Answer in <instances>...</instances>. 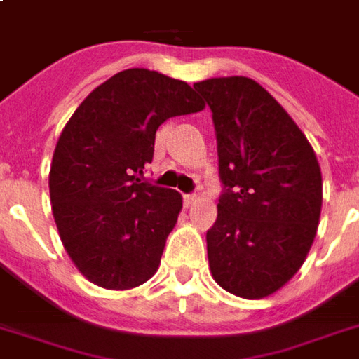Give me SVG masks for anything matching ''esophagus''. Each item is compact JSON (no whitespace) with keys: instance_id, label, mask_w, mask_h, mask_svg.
<instances>
[{"instance_id":"esophagus-1","label":"esophagus","mask_w":359,"mask_h":359,"mask_svg":"<svg viewBox=\"0 0 359 359\" xmlns=\"http://www.w3.org/2000/svg\"><path fill=\"white\" fill-rule=\"evenodd\" d=\"M196 200H198V196L196 194H184V203H187V205H192Z\"/></svg>"}]
</instances>
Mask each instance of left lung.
Listing matches in <instances>:
<instances>
[{
  "label": "left lung",
  "instance_id": "1",
  "mask_svg": "<svg viewBox=\"0 0 359 359\" xmlns=\"http://www.w3.org/2000/svg\"><path fill=\"white\" fill-rule=\"evenodd\" d=\"M219 156L217 221L208 238L219 286L241 298L277 292L300 269L321 213V169L308 138L256 81L196 82Z\"/></svg>",
  "mask_w": 359,
  "mask_h": 359
}]
</instances>
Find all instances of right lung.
<instances>
[{
	"mask_svg": "<svg viewBox=\"0 0 359 359\" xmlns=\"http://www.w3.org/2000/svg\"><path fill=\"white\" fill-rule=\"evenodd\" d=\"M202 109L187 82L126 69L69 118L51 161V210L67 254L94 285L126 290L154 277L182 198L140 177L159 125Z\"/></svg>",
	"mask_w": 359,
	"mask_h": 359,
	"instance_id": "1",
	"label": "right lung"
}]
</instances>
